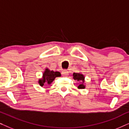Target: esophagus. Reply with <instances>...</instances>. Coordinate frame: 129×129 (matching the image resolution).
Returning a JSON list of instances; mask_svg holds the SVG:
<instances>
[{
  "mask_svg": "<svg viewBox=\"0 0 129 129\" xmlns=\"http://www.w3.org/2000/svg\"><path fill=\"white\" fill-rule=\"evenodd\" d=\"M61 74H62V75L63 76H67L69 74V72L68 70H63L62 72H61Z\"/></svg>",
  "mask_w": 129,
  "mask_h": 129,
  "instance_id": "1",
  "label": "esophagus"
}]
</instances>
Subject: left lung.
Returning a JSON list of instances; mask_svg holds the SVG:
<instances>
[{
	"instance_id": "left-lung-1",
	"label": "left lung",
	"mask_w": 129,
	"mask_h": 129,
	"mask_svg": "<svg viewBox=\"0 0 129 129\" xmlns=\"http://www.w3.org/2000/svg\"><path fill=\"white\" fill-rule=\"evenodd\" d=\"M73 76L74 80H77V82H79L80 83V84L78 86L79 89H84L85 88V86L83 84V83L84 82V75L80 73H73Z\"/></svg>"
}]
</instances>
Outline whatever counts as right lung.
<instances>
[{
    "label": "right lung",
    "mask_w": 129,
    "mask_h": 129,
    "mask_svg": "<svg viewBox=\"0 0 129 129\" xmlns=\"http://www.w3.org/2000/svg\"><path fill=\"white\" fill-rule=\"evenodd\" d=\"M61 74L59 72H54L53 70H50L49 69H46L43 74L42 78L39 80V84L40 86H43L44 84L49 85L52 83L54 79L57 77H60Z\"/></svg>",
    "instance_id": "obj_1"
}]
</instances>
